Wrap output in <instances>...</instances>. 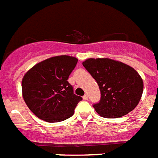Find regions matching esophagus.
<instances>
[{"label": "esophagus", "instance_id": "obj_1", "mask_svg": "<svg viewBox=\"0 0 158 158\" xmlns=\"http://www.w3.org/2000/svg\"><path fill=\"white\" fill-rule=\"evenodd\" d=\"M87 99H88V96H87V95H86V94H85L83 96V100L86 101V100H87Z\"/></svg>", "mask_w": 158, "mask_h": 158}]
</instances>
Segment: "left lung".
Returning <instances> with one entry per match:
<instances>
[{"label": "left lung", "instance_id": "8db88e82", "mask_svg": "<svg viewBox=\"0 0 158 158\" xmlns=\"http://www.w3.org/2000/svg\"><path fill=\"white\" fill-rule=\"evenodd\" d=\"M82 65L100 88L101 99L93 107L101 117H123L137 106L143 92V81L136 70L109 58H90Z\"/></svg>", "mask_w": 158, "mask_h": 158}]
</instances>
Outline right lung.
Wrapping results in <instances>:
<instances>
[{"instance_id": "right-lung-1", "label": "right lung", "mask_w": 158, "mask_h": 158, "mask_svg": "<svg viewBox=\"0 0 158 158\" xmlns=\"http://www.w3.org/2000/svg\"><path fill=\"white\" fill-rule=\"evenodd\" d=\"M70 56H57L39 62L25 74L22 95L33 113L47 123H59L74 113L81 97L74 94L68 82L77 63Z\"/></svg>"}]
</instances>
